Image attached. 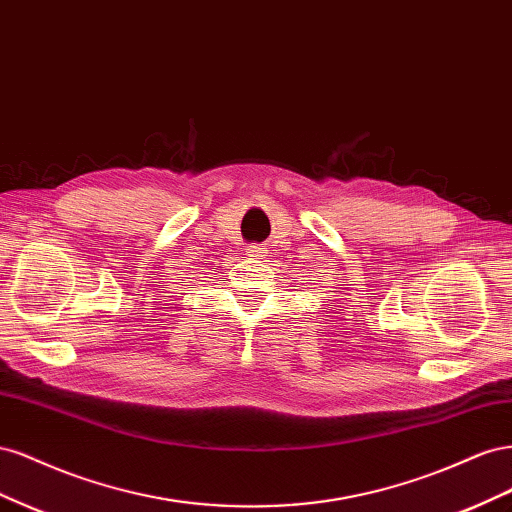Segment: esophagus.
Here are the masks:
<instances>
[{"instance_id": "1", "label": "esophagus", "mask_w": 512, "mask_h": 512, "mask_svg": "<svg viewBox=\"0 0 512 512\" xmlns=\"http://www.w3.org/2000/svg\"><path fill=\"white\" fill-rule=\"evenodd\" d=\"M269 254V250L265 245H250L247 247V256H252V258H265Z\"/></svg>"}]
</instances>
